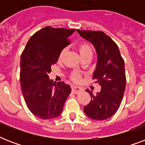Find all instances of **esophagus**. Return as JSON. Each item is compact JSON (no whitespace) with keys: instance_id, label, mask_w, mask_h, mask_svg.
<instances>
[{"instance_id":"esophagus-1","label":"esophagus","mask_w":145,"mask_h":145,"mask_svg":"<svg viewBox=\"0 0 145 145\" xmlns=\"http://www.w3.org/2000/svg\"><path fill=\"white\" fill-rule=\"evenodd\" d=\"M82 91V88L79 87V86H71V92L74 94H77L79 93L80 92Z\"/></svg>"}]
</instances>
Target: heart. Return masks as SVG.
<instances>
[{"label":"heart","mask_w":145,"mask_h":145,"mask_svg":"<svg viewBox=\"0 0 145 145\" xmlns=\"http://www.w3.org/2000/svg\"><path fill=\"white\" fill-rule=\"evenodd\" d=\"M77 48H78L80 54L82 58H84L85 56H93L94 49H93V45L90 43H89L88 41L80 42L77 45ZM65 49H63V50H61V52H60L59 55V61L62 60L65 54ZM71 79L73 81L79 82L81 80V74L79 72H77V71H73L71 73Z\"/></svg>","instance_id":"b5f03b06"}]
</instances>
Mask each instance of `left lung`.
I'll list each match as a JSON object with an SVG mask.
<instances>
[{"label":"left lung","instance_id":"1","mask_svg":"<svg viewBox=\"0 0 145 145\" xmlns=\"http://www.w3.org/2000/svg\"><path fill=\"white\" fill-rule=\"evenodd\" d=\"M80 35L94 45L98 55L96 69L93 79L101 86L96 95L84 107L89 117L96 120L110 118L118 110L126 88L125 64L117 44L101 31L77 30Z\"/></svg>","mask_w":145,"mask_h":145}]
</instances>
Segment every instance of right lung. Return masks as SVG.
Masks as SVG:
<instances>
[{
  "label": "right lung",
  "instance_id": "add662e5",
  "mask_svg": "<svg viewBox=\"0 0 145 145\" xmlns=\"http://www.w3.org/2000/svg\"><path fill=\"white\" fill-rule=\"evenodd\" d=\"M75 29L44 27L30 37L20 60L21 89L26 105L40 119L58 117L71 93L64 82L49 79L51 66L57 62L61 50L69 44Z\"/></svg>",
  "mask_w": 145,
  "mask_h": 145
}]
</instances>
